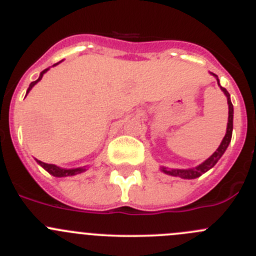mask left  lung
<instances>
[{"instance_id":"1","label":"left lung","mask_w":256,"mask_h":256,"mask_svg":"<svg viewBox=\"0 0 256 256\" xmlns=\"http://www.w3.org/2000/svg\"><path fill=\"white\" fill-rule=\"evenodd\" d=\"M212 76H216V80H218V86L220 87V90L223 91V94H226L227 97V102H228V123H227V132H226L223 141L220 142L219 144V148H216V151L210 156L209 159L205 160L204 162H201L198 166L196 168H191V169H169V168H165V166H162V172H164L165 174H169V176H173V177H180L183 178V180H195V178L200 177L201 174H204L205 172H208L209 169H212L214 165L218 162V160L220 159L222 155L224 154V151L227 150L228 144H230V138H232V130H234V105L230 102V94L226 88L222 87L219 84V79L216 74H212Z\"/></svg>"}]
</instances>
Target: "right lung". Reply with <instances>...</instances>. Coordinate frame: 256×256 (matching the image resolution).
Segmentation results:
<instances>
[{"label":"right lung","mask_w":256,"mask_h":256,"mask_svg":"<svg viewBox=\"0 0 256 256\" xmlns=\"http://www.w3.org/2000/svg\"><path fill=\"white\" fill-rule=\"evenodd\" d=\"M55 65H58V64H55ZM47 70H48V68H47V69H44V72H42V73L40 74V78H38L37 80H34V82L30 83V86H29L26 94H28V92L30 91V90H32V88H33V86H34L36 83L40 82V79H42V76H44V74L46 73ZM36 160H37V159H36ZM37 162L40 165V166H42V168L46 169V170L50 174H52L54 177H72V176H76V174H79V173H82V172L87 170V169H86V166H83V168L64 169V168H60V166H56V165H54V164H46V162H40V160H37Z\"/></svg>","instance_id":"obj_1"}]
</instances>
